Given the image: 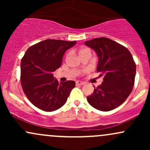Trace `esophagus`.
<instances>
[{
	"label": "esophagus",
	"mask_w": 150,
	"mask_h": 150,
	"mask_svg": "<svg viewBox=\"0 0 150 150\" xmlns=\"http://www.w3.org/2000/svg\"><path fill=\"white\" fill-rule=\"evenodd\" d=\"M84 84H85V82H82V81H79V80L76 81V85H83Z\"/></svg>",
	"instance_id": "obj_1"
}]
</instances>
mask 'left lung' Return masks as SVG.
Here are the masks:
<instances>
[{"instance_id": "8db88e82", "label": "left lung", "mask_w": 150, "mask_h": 150, "mask_svg": "<svg viewBox=\"0 0 150 150\" xmlns=\"http://www.w3.org/2000/svg\"><path fill=\"white\" fill-rule=\"evenodd\" d=\"M94 50L99 61L97 72L104 76L101 85L87 97L91 106L102 111L114 109L128 97L134 86L136 65L126 48L108 38H96L85 42Z\"/></svg>"}]
</instances>
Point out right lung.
<instances>
[{
  "mask_svg": "<svg viewBox=\"0 0 150 150\" xmlns=\"http://www.w3.org/2000/svg\"><path fill=\"white\" fill-rule=\"evenodd\" d=\"M76 42L47 39L30 46L22 58L21 85L27 99L41 110L56 111L67 101L74 81L58 82L53 73L61 67L63 55Z\"/></svg>",
  "mask_w": 150,
  "mask_h": 150,
  "instance_id": "obj_1",
  "label": "right lung"
}]
</instances>
